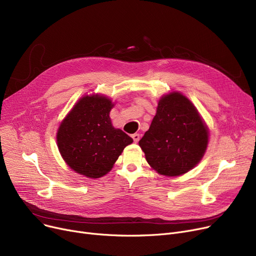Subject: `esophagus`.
I'll use <instances>...</instances> for the list:
<instances>
[{
	"label": "esophagus",
	"mask_w": 256,
	"mask_h": 256,
	"mask_svg": "<svg viewBox=\"0 0 256 256\" xmlns=\"http://www.w3.org/2000/svg\"><path fill=\"white\" fill-rule=\"evenodd\" d=\"M132 138L134 142L138 143L139 140H140V135H139V134H134V135H132Z\"/></svg>",
	"instance_id": "obj_1"
}]
</instances>
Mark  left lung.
Returning a JSON list of instances; mask_svg holds the SVG:
<instances>
[{"instance_id":"1","label":"left lung","mask_w":256,"mask_h":256,"mask_svg":"<svg viewBox=\"0 0 256 256\" xmlns=\"http://www.w3.org/2000/svg\"><path fill=\"white\" fill-rule=\"evenodd\" d=\"M208 128L192 102L178 91L160 98L156 114L139 145L150 167L165 176H180L204 158Z\"/></svg>"}]
</instances>
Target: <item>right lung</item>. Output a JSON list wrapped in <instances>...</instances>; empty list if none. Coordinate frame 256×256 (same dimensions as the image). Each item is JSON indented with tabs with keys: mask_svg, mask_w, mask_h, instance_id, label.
<instances>
[{
	"mask_svg": "<svg viewBox=\"0 0 256 256\" xmlns=\"http://www.w3.org/2000/svg\"><path fill=\"white\" fill-rule=\"evenodd\" d=\"M114 102L102 94L80 98L61 121L57 145L61 156L74 171L98 178L111 171L132 139L115 128L110 118Z\"/></svg>",
	"mask_w": 256,
	"mask_h": 256,
	"instance_id": "add662e5",
	"label": "right lung"
}]
</instances>
